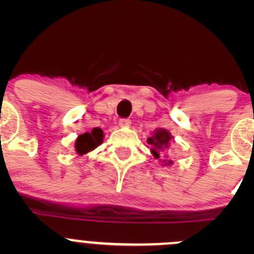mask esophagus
<instances>
[{
  "mask_svg": "<svg viewBox=\"0 0 254 254\" xmlns=\"http://www.w3.org/2000/svg\"><path fill=\"white\" fill-rule=\"evenodd\" d=\"M131 122L129 119H120L119 120V127H129Z\"/></svg>",
  "mask_w": 254,
  "mask_h": 254,
  "instance_id": "34e87169",
  "label": "esophagus"
}]
</instances>
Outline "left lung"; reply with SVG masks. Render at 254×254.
Returning <instances> with one entry per match:
<instances>
[{
    "label": "left lung",
    "instance_id": "left-lung-1",
    "mask_svg": "<svg viewBox=\"0 0 254 254\" xmlns=\"http://www.w3.org/2000/svg\"><path fill=\"white\" fill-rule=\"evenodd\" d=\"M173 139V136L171 135V132L168 130L162 129H156L153 131L152 136L148 137L147 139V143L151 145V153H152L153 157L156 160H160L162 157L163 153L170 148V143L171 140ZM162 166H171L173 163L172 160H162Z\"/></svg>",
    "mask_w": 254,
    "mask_h": 254
}]
</instances>
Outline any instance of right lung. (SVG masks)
Returning <instances> with one entry per match:
<instances>
[{"mask_svg": "<svg viewBox=\"0 0 254 254\" xmlns=\"http://www.w3.org/2000/svg\"><path fill=\"white\" fill-rule=\"evenodd\" d=\"M103 130L99 129V127H94V129H92V131L81 134L75 142L76 152L79 156H82L89 151L94 150L103 142Z\"/></svg>", "mask_w": 254, "mask_h": 254, "instance_id": "obj_1", "label": "right lung"}]
</instances>
